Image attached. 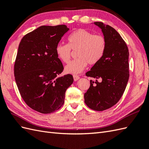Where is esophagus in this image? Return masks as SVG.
<instances>
[{
  "instance_id": "34e87169",
  "label": "esophagus",
  "mask_w": 149,
  "mask_h": 149,
  "mask_svg": "<svg viewBox=\"0 0 149 149\" xmlns=\"http://www.w3.org/2000/svg\"><path fill=\"white\" fill-rule=\"evenodd\" d=\"M73 77H74V81H78V80L80 79V77H79V76H78V75H74L73 76Z\"/></svg>"
}]
</instances>
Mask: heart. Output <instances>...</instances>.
Here are the masks:
<instances>
[{"mask_svg":"<svg viewBox=\"0 0 149 149\" xmlns=\"http://www.w3.org/2000/svg\"><path fill=\"white\" fill-rule=\"evenodd\" d=\"M68 44H58L55 52L57 57L63 63H67L72 55V50L76 51L75 58L65 67L67 74H78L84 69L87 64L94 65L104 56L107 47L106 38L101 35H94L84 29H78L67 38Z\"/></svg>","mask_w":149,"mask_h":149,"instance_id":"obj_1","label":"heart"}]
</instances>
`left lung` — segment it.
<instances>
[{"label":"left lung","instance_id":"8db88e82","mask_svg":"<svg viewBox=\"0 0 149 149\" xmlns=\"http://www.w3.org/2000/svg\"><path fill=\"white\" fill-rule=\"evenodd\" d=\"M94 24L102 29L107 47L100 62L86 72L87 77L96 80L90 81L84 102L89 108L101 111L115 105L124 93L130 75L129 52L125 41L111 26L101 22Z\"/></svg>","mask_w":149,"mask_h":149}]
</instances>
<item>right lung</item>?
Returning <instances> with one entry per match:
<instances>
[{
    "label": "right lung",
    "mask_w": 149,
    "mask_h": 149,
    "mask_svg": "<svg viewBox=\"0 0 149 149\" xmlns=\"http://www.w3.org/2000/svg\"><path fill=\"white\" fill-rule=\"evenodd\" d=\"M68 29L66 25L41 26L22 38L14 73L21 96L29 107L43 114L59 109L65 91L74 82L63 70L55 48Z\"/></svg>",
    "instance_id": "1"
}]
</instances>
